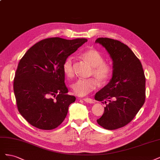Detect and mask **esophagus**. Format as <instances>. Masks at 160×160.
<instances>
[{
  "mask_svg": "<svg viewBox=\"0 0 160 160\" xmlns=\"http://www.w3.org/2000/svg\"><path fill=\"white\" fill-rule=\"evenodd\" d=\"M83 100L87 103H95V100H93V99H91L89 98H83Z\"/></svg>",
  "mask_w": 160,
  "mask_h": 160,
  "instance_id": "1",
  "label": "esophagus"
}]
</instances>
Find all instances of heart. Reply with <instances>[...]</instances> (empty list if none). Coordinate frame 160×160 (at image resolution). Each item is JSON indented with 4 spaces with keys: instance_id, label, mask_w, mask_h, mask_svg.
Here are the masks:
<instances>
[{
    "instance_id": "b5f03b06",
    "label": "heart",
    "mask_w": 160,
    "mask_h": 160,
    "mask_svg": "<svg viewBox=\"0 0 160 160\" xmlns=\"http://www.w3.org/2000/svg\"><path fill=\"white\" fill-rule=\"evenodd\" d=\"M82 59L88 62L92 67L91 75L94 76L100 83L107 82L112 75V67L105 62L104 57L95 49H89L83 51L81 55ZM62 71L65 76L72 78L75 75L74 59L72 57H67L62 64ZM97 81L93 78L79 79L71 85L74 93L79 96H85L96 89Z\"/></svg>"
}]
</instances>
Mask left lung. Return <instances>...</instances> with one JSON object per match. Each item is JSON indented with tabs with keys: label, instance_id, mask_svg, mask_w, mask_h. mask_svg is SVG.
I'll return each mask as SVG.
<instances>
[{
	"label": "left lung",
	"instance_id": "1",
	"mask_svg": "<svg viewBox=\"0 0 160 160\" xmlns=\"http://www.w3.org/2000/svg\"><path fill=\"white\" fill-rule=\"evenodd\" d=\"M113 60L109 83L95 94L97 101H109L97 119L99 125L113 130L124 127L135 117L146 99V77L139 59L128 46L118 40L98 38ZM103 103V102H102Z\"/></svg>",
	"mask_w": 160,
	"mask_h": 160
}]
</instances>
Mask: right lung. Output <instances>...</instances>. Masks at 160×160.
<instances>
[{
	"label": "right lung",
	"mask_w": 160,
	"mask_h": 160,
	"mask_svg": "<svg viewBox=\"0 0 160 160\" xmlns=\"http://www.w3.org/2000/svg\"><path fill=\"white\" fill-rule=\"evenodd\" d=\"M87 41L45 38L31 47L19 61L14 93L19 113L32 126L51 130L65 119L69 105L76 98L67 94L62 64Z\"/></svg>",
	"instance_id": "add662e5"
}]
</instances>
